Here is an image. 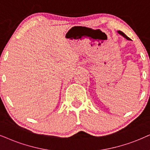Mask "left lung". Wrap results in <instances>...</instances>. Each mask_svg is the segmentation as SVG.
I'll list each match as a JSON object with an SVG mask.
<instances>
[{"mask_svg": "<svg viewBox=\"0 0 150 150\" xmlns=\"http://www.w3.org/2000/svg\"><path fill=\"white\" fill-rule=\"evenodd\" d=\"M117 33H118L119 35H122L123 37H124V38H125V39H127V40H129V41H130V40H131V39H129V37H127V35H125V33H123L122 31H120V30H118V31H117Z\"/></svg>", "mask_w": 150, "mask_h": 150, "instance_id": "8db88e82", "label": "left lung"}]
</instances>
